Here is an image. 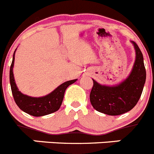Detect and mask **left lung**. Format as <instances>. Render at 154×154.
<instances>
[{
  "instance_id": "1",
  "label": "left lung",
  "mask_w": 154,
  "mask_h": 154,
  "mask_svg": "<svg viewBox=\"0 0 154 154\" xmlns=\"http://www.w3.org/2000/svg\"><path fill=\"white\" fill-rule=\"evenodd\" d=\"M136 52L133 69L128 78L115 86L102 85L93 80L90 101L96 111L108 115H120L131 111L139 101L146 81L143 57L135 42Z\"/></svg>"
}]
</instances>
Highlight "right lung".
<instances>
[{
  "mask_svg": "<svg viewBox=\"0 0 154 154\" xmlns=\"http://www.w3.org/2000/svg\"><path fill=\"white\" fill-rule=\"evenodd\" d=\"M15 52L16 50L14 53L12 63L10 68V83H11L13 96H14L17 105L22 111L34 117L44 116V115H49L51 113L58 111L63 102L66 89L69 85L77 81V79L70 80V81L63 83L60 86H58L54 91L49 93L46 96L33 98V97L22 94L17 87L14 77V73H13Z\"/></svg>",
  "mask_w": 154,
  "mask_h": 154,
  "instance_id": "obj_1",
  "label": "right lung"
}]
</instances>
